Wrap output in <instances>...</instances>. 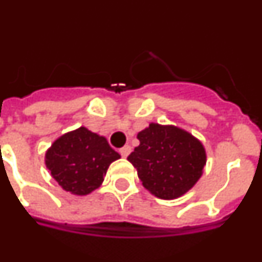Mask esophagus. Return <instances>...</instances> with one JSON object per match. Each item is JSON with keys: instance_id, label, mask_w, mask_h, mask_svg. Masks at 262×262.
<instances>
[{"instance_id": "34e87169", "label": "esophagus", "mask_w": 262, "mask_h": 262, "mask_svg": "<svg viewBox=\"0 0 262 262\" xmlns=\"http://www.w3.org/2000/svg\"><path fill=\"white\" fill-rule=\"evenodd\" d=\"M129 152H131V147L129 145H124V147H122L119 149V154L122 155V157H127L129 155Z\"/></svg>"}]
</instances>
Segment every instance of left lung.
Wrapping results in <instances>:
<instances>
[{"label": "left lung", "mask_w": 262, "mask_h": 262, "mask_svg": "<svg viewBox=\"0 0 262 262\" xmlns=\"http://www.w3.org/2000/svg\"><path fill=\"white\" fill-rule=\"evenodd\" d=\"M140 144L127 157L143 186L160 200H176L196 184L206 165L202 143L176 126L149 123L138 134Z\"/></svg>", "instance_id": "1"}]
</instances>
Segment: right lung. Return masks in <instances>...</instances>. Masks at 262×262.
<instances>
[{
  "mask_svg": "<svg viewBox=\"0 0 262 262\" xmlns=\"http://www.w3.org/2000/svg\"><path fill=\"white\" fill-rule=\"evenodd\" d=\"M118 159L120 155L105 136L80 127L57 138L46 152L45 161L64 190L86 195L102 185L108 166Z\"/></svg>",
  "mask_w": 262,
  "mask_h": 262,
  "instance_id": "add662e5",
  "label": "right lung"
}]
</instances>
